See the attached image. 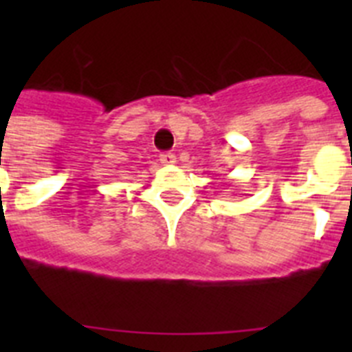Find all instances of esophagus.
Masks as SVG:
<instances>
[{"instance_id":"34e87169","label":"esophagus","mask_w":352,"mask_h":352,"mask_svg":"<svg viewBox=\"0 0 352 352\" xmlns=\"http://www.w3.org/2000/svg\"><path fill=\"white\" fill-rule=\"evenodd\" d=\"M160 162L164 166H174V164H176V157H174L173 153H162Z\"/></svg>"}]
</instances>
